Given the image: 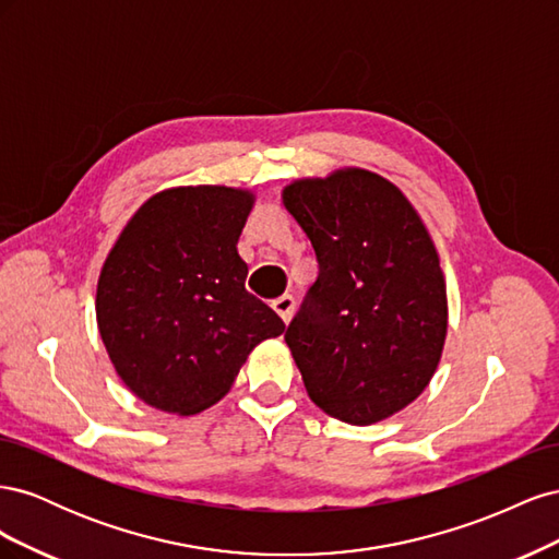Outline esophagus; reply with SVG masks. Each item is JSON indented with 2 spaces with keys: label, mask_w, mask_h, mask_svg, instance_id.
<instances>
[{
  "label": "esophagus",
  "mask_w": 559,
  "mask_h": 559,
  "mask_svg": "<svg viewBox=\"0 0 559 559\" xmlns=\"http://www.w3.org/2000/svg\"><path fill=\"white\" fill-rule=\"evenodd\" d=\"M273 308H275V312L284 319V324H286V321L292 319V314H294V310H296V300H294V296L284 294V296H280V298L273 300Z\"/></svg>",
  "instance_id": "1"
}]
</instances>
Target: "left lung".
Listing matches in <instances>:
<instances>
[{
	"label": "left lung",
	"mask_w": 559,
	"mask_h": 559,
	"mask_svg": "<svg viewBox=\"0 0 559 559\" xmlns=\"http://www.w3.org/2000/svg\"><path fill=\"white\" fill-rule=\"evenodd\" d=\"M282 200L319 263L284 333L310 399L347 425L403 411L425 392L448 333L445 277L425 224L368 170L294 181Z\"/></svg>",
	"instance_id": "8db88e82"
}]
</instances>
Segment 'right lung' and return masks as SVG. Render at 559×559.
Wrapping results in <instances>:
<instances>
[{"instance_id":"right-lung-1","label":"right lung","mask_w":559,"mask_h":559,"mask_svg":"<svg viewBox=\"0 0 559 559\" xmlns=\"http://www.w3.org/2000/svg\"><path fill=\"white\" fill-rule=\"evenodd\" d=\"M249 191L181 186L148 198L118 235L97 282V326L116 373L165 413L222 399L247 354L284 321L245 289L238 240Z\"/></svg>"}]
</instances>
